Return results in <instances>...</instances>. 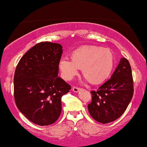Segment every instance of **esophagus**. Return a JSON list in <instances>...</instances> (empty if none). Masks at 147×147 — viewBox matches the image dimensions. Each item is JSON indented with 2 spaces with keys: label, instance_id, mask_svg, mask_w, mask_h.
<instances>
[{
  "label": "esophagus",
  "instance_id": "esophagus-1",
  "mask_svg": "<svg viewBox=\"0 0 147 147\" xmlns=\"http://www.w3.org/2000/svg\"><path fill=\"white\" fill-rule=\"evenodd\" d=\"M72 91H74V92H79V91L81 90V88H80L76 87V86H72Z\"/></svg>",
  "mask_w": 147,
  "mask_h": 147
}]
</instances>
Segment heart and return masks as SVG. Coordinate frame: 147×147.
<instances>
[{
	"label": "heart",
	"instance_id": "b5f03b06",
	"mask_svg": "<svg viewBox=\"0 0 147 147\" xmlns=\"http://www.w3.org/2000/svg\"><path fill=\"white\" fill-rule=\"evenodd\" d=\"M72 60L62 58L59 67L63 77L71 80L82 69L89 82L98 84L109 77L114 65V57L109 49L93 45H83L74 50Z\"/></svg>",
	"mask_w": 147,
	"mask_h": 147
}]
</instances>
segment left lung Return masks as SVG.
<instances>
[{
	"instance_id": "8db88e82",
	"label": "left lung",
	"mask_w": 147,
	"mask_h": 147,
	"mask_svg": "<svg viewBox=\"0 0 147 147\" xmlns=\"http://www.w3.org/2000/svg\"><path fill=\"white\" fill-rule=\"evenodd\" d=\"M131 65L122 58L107 82L97 91H91L92 102L88 105L90 116L102 124L113 122L126 111L133 95Z\"/></svg>"
}]
</instances>
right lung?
<instances>
[{
	"mask_svg": "<svg viewBox=\"0 0 147 147\" xmlns=\"http://www.w3.org/2000/svg\"><path fill=\"white\" fill-rule=\"evenodd\" d=\"M62 45L41 42L22 57L15 70L14 95L18 110L39 126L55 123L61 112V97L71 86L58 77Z\"/></svg>",
	"mask_w": 147,
	"mask_h": 147,
	"instance_id": "right-lung-1",
	"label": "right lung"
}]
</instances>
